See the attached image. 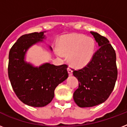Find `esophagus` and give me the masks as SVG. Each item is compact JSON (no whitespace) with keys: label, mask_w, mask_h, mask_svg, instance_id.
<instances>
[{"label":"esophagus","mask_w":127,"mask_h":127,"mask_svg":"<svg viewBox=\"0 0 127 127\" xmlns=\"http://www.w3.org/2000/svg\"><path fill=\"white\" fill-rule=\"evenodd\" d=\"M68 74H69V76L72 75V70L70 68H68Z\"/></svg>","instance_id":"esophagus-1"}]
</instances>
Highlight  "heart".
<instances>
[{
    "instance_id": "obj_1",
    "label": "heart",
    "mask_w": 127,
    "mask_h": 127,
    "mask_svg": "<svg viewBox=\"0 0 127 127\" xmlns=\"http://www.w3.org/2000/svg\"><path fill=\"white\" fill-rule=\"evenodd\" d=\"M56 53L59 57L69 55V61L76 68H82L90 63L94 55V39L80 33H70L60 39Z\"/></svg>"
}]
</instances>
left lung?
Wrapping results in <instances>:
<instances>
[{
    "instance_id": "left-lung-1",
    "label": "left lung",
    "mask_w": 127,
    "mask_h": 127,
    "mask_svg": "<svg viewBox=\"0 0 127 127\" xmlns=\"http://www.w3.org/2000/svg\"><path fill=\"white\" fill-rule=\"evenodd\" d=\"M99 48L90 63L81 69L73 70L79 86L73 98L80 107H90L107 99L114 89L117 78L116 53L106 37L90 32Z\"/></svg>"
}]
</instances>
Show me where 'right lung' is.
<instances>
[{"label":"right lung","instance_id":"obj_1","mask_svg":"<svg viewBox=\"0 0 127 127\" xmlns=\"http://www.w3.org/2000/svg\"><path fill=\"white\" fill-rule=\"evenodd\" d=\"M43 34V32L22 35L11 47L8 56V73L13 90L24 103L37 107L49 104L53 99L56 87L68 76L66 64L45 63L33 67L24 61L27 50L42 41Z\"/></svg>","mask_w":127,"mask_h":127}]
</instances>
